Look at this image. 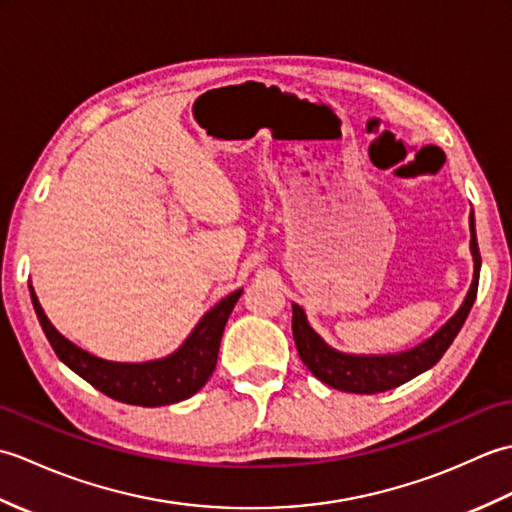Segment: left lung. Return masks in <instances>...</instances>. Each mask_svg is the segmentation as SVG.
I'll return each instance as SVG.
<instances>
[{
	"mask_svg": "<svg viewBox=\"0 0 512 512\" xmlns=\"http://www.w3.org/2000/svg\"><path fill=\"white\" fill-rule=\"evenodd\" d=\"M471 226V253H473V281L466 292V299L460 310L442 325V328L424 343L411 347L407 352L383 354V356H356L336 352L334 347L325 343L321 336L310 328L306 312L292 303V336H295L297 352L303 365L317 376L321 383L352 394H380V391L394 389L418 374L427 372L436 365L442 354L449 350L455 336L462 330V325L469 317V312L477 297V281H480V248L475 237V220L473 213L469 217Z\"/></svg>",
	"mask_w": 512,
	"mask_h": 512,
	"instance_id": "1",
	"label": "left lung"
}]
</instances>
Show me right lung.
I'll return each instance as SVG.
<instances>
[{"label": "right lung", "instance_id": "right-lung-1", "mask_svg": "<svg viewBox=\"0 0 512 512\" xmlns=\"http://www.w3.org/2000/svg\"><path fill=\"white\" fill-rule=\"evenodd\" d=\"M239 297H242V290H235L220 303H215L195 325L189 339L167 358L147 363H114L81 350L79 345L57 332L30 286V299L37 319L59 361L83 380H88L92 387L103 391L105 396L138 407L173 405V402L191 398L195 391L206 385L217 363L224 325Z\"/></svg>", "mask_w": 512, "mask_h": 512}]
</instances>
